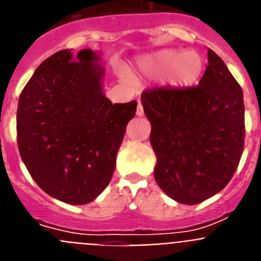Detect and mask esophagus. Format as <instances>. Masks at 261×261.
<instances>
[{
  "label": "esophagus",
  "mask_w": 261,
  "mask_h": 261,
  "mask_svg": "<svg viewBox=\"0 0 261 261\" xmlns=\"http://www.w3.org/2000/svg\"><path fill=\"white\" fill-rule=\"evenodd\" d=\"M136 114H137V116H142V115H144V107H142V105L140 100H138V106H137V111H136Z\"/></svg>",
  "instance_id": "esophagus-1"
}]
</instances>
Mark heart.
Returning <instances> with one entry per match:
<instances>
[{
  "label": "heart",
  "instance_id": "obj_1",
  "mask_svg": "<svg viewBox=\"0 0 261 261\" xmlns=\"http://www.w3.org/2000/svg\"><path fill=\"white\" fill-rule=\"evenodd\" d=\"M140 65L147 74H167V82L172 87L188 89L202 75L204 59L196 50L162 49L142 59Z\"/></svg>",
  "mask_w": 261,
  "mask_h": 261
}]
</instances>
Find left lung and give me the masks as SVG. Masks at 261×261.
<instances>
[{
    "instance_id": "8db88e82",
    "label": "left lung",
    "mask_w": 261,
    "mask_h": 261,
    "mask_svg": "<svg viewBox=\"0 0 261 261\" xmlns=\"http://www.w3.org/2000/svg\"><path fill=\"white\" fill-rule=\"evenodd\" d=\"M141 103L161 190L187 205L222 191L238 167L246 133L243 93L222 59L208 49L197 86L146 90Z\"/></svg>"
}]
</instances>
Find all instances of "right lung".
Segmentation results:
<instances>
[{
    "label": "right lung",
    "mask_w": 261,
    "mask_h": 261,
    "mask_svg": "<svg viewBox=\"0 0 261 261\" xmlns=\"http://www.w3.org/2000/svg\"><path fill=\"white\" fill-rule=\"evenodd\" d=\"M62 49L43 61L19 96L17 140L32 179L71 205L95 200L110 183L137 102L112 105L98 52Z\"/></svg>",
    "instance_id": "obj_1"
}]
</instances>
